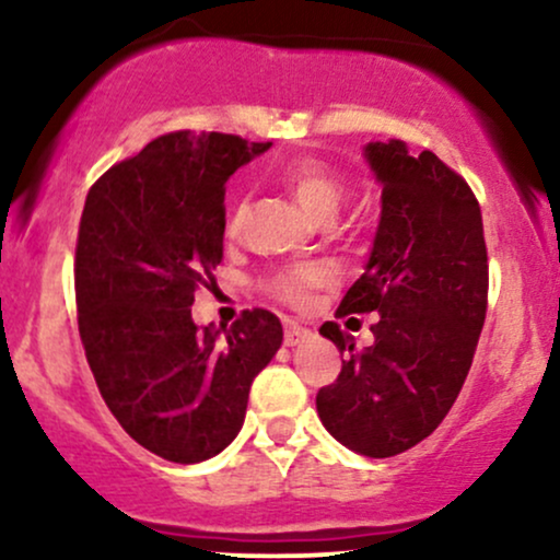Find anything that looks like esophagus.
Returning <instances> with one entry per match:
<instances>
[{
  "label": "esophagus",
  "instance_id": "obj_1",
  "mask_svg": "<svg viewBox=\"0 0 560 560\" xmlns=\"http://www.w3.org/2000/svg\"><path fill=\"white\" fill-rule=\"evenodd\" d=\"M307 337H311V331H307L305 326H300V324H287V329H284V345H287V347H294V345L305 342Z\"/></svg>",
  "mask_w": 560,
  "mask_h": 560
}]
</instances>
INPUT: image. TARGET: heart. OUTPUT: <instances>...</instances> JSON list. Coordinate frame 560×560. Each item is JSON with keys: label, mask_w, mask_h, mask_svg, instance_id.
I'll return each mask as SVG.
<instances>
[{"label": "heart", "mask_w": 560, "mask_h": 560, "mask_svg": "<svg viewBox=\"0 0 560 560\" xmlns=\"http://www.w3.org/2000/svg\"><path fill=\"white\" fill-rule=\"evenodd\" d=\"M281 182L289 189V195L294 197V202L305 210L307 215L316 218V221H326L337 213L339 202L345 197V182L334 173L329 165L318 163V160H298V163H289L281 171ZM242 218V205H236L229 215V231L240 226ZM329 281V268L320 266V262H298V266H289L284 271H279L271 279V292L279 300L289 302V305H305L311 292L320 284Z\"/></svg>", "instance_id": "b5f03b06"}]
</instances>
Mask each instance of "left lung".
I'll return each mask as SVG.
<instances>
[{
    "label": "left lung",
    "mask_w": 560,
    "mask_h": 560,
    "mask_svg": "<svg viewBox=\"0 0 560 560\" xmlns=\"http://www.w3.org/2000/svg\"><path fill=\"white\" fill-rule=\"evenodd\" d=\"M382 184V218L369 262L337 316L376 311L374 345L355 350L326 320L320 334L347 350L337 382L316 395L334 440L369 458L405 453L440 427L464 387L487 313V247L474 191L434 152L369 141Z\"/></svg>",
    "instance_id": "left-lung-1"
}]
</instances>
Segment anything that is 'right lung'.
I'll list each match as a JSON object with an SVG mask.
<instances>
[{
    "label": "right lung",
    "mask_w": 560,
    "mask_h": 560,
    "mask_svg": "<svg viewBox=\"0 0 560 560\" xmlns=\"http://www.w3.org/2000/svg\"><path fill=\"white\" fill-rule=\"evenodd\" d=\"M271 141L173 131L113 165L86 195L75 244V305L102 400L131 440L199 464L240 434L253 378L284 331L255 307L199 326L191 302L215 284L226 182Z\"/></svg>",
    "instance_id": "obj_1"
}]
</instances>
